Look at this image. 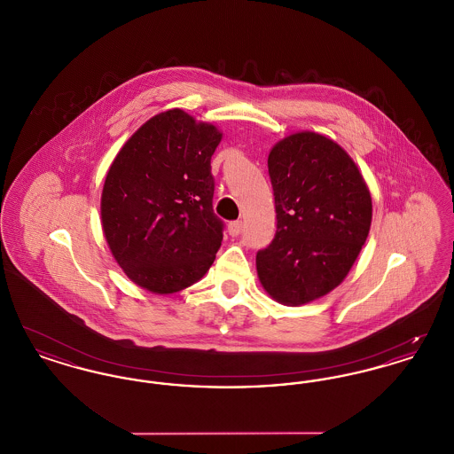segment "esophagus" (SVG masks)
I'll return each instance as SVG.
<instances>
[{"label": "esophagus", "mask_w": 454, "mask_h": 454, "mask_svg": "<svg viewBox=\"0 0 454 454\" xmlns=\"http://www.w3.org/2000/svg\"><path fill=\"white\" fill-rule=\"evenodd\" d=\"M228 231H230V235H231V237H238V235H241V231H243V223H241V221H233V223H230V224H228Z\"/></svg>", "instance_id": "esophagus-1"}]
</instances>
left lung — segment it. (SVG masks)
<instances>
[{"instance_id": "obj_1", "label": "left lung", "mask_w": 454, "mask_h": 454, "mask_svg": "<svg viewBox=\"0 0 454 454\" xmlns=\"http://www.w3.org/2000/svg\"><path fill=\"white\" fill-rule=\"evenodd\" d=\"M267 167L278 230L257 272L276 301L300 306L344 281L369 233L371 194L352 158L317 132L284 137Z\"/></svg>"}]
</instances>
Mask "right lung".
<instances>
[{"label":"right lung","instance_id":"right-lung-1","mask_svg":"<svg viewBox=\"0 0 454 454\" xmlns=\"http://www.w3.org/2000/svg\"><path fill=\"white\" fill-rule=\"evenodd\" d=\"M219 141L213 124L173 108L136 130L110 165L102 226L114 259L137 286L182 291L216 259L224 223L213 209L211 156Z\"/></svg>","mask_w":454,"mask_h":454}]
</instances>
